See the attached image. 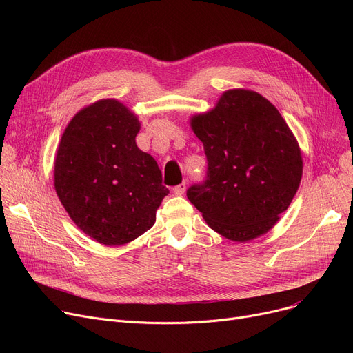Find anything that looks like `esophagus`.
I'll return each instance as SVG.
<instances>
[{"mask_svg": "<svg viewBox=\"0 0 353 353\" xmlns=\"http://www.w3.org/2000/svg\"><path fill=\"white\" fill-rule=\"evenodd\" d=\"M186 188H188L186 181H183V183H180V184H179V186H176V188L173 189V192H174V194L181 196V194H184V192H186Z\"/></svg>", "mask_w": 353, "mask_h": 353, "instance_id": "34e87169", "label": "esophagus"}]
</instances>
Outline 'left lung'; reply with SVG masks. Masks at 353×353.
I'll list each match as a JSON object with an SVG mask.
<instances>
[{
    "instance_id": "left-lung-1",
    "label": "left lung",
    "mask_w": 353,
    "mask_h": 353,
    "mask_svg": "<svg viewBox=\"0 0 353 353\" xmlns=\"http://www.w3.org/2000/svg\"><path fill=\"white\" fill-rule=\"evenodd\" d=\"M190 125L208 157L206 180L188 199L219 234L248 242L268 233L299 189L303 161L277 108L256 91H225Z\"/></svg>"
}]
</instances>
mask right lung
I'll return each mask as SVG.
<instances>
[{
  "label": "right lung",
  "mask_w": 353,
  "mask_h": 353,
  "mask_svg": "<svg viewBox=\"0 0 353 353\" xmlns=\"http://www.w3.org/2000/svg\"><path fill=\"white\" fill-rule=\"evenodd\" d=\"M140 121L107 99L80 110L61 136L54 188L71 220L105 246H121L156 221L169 189L156 160L136 144Z\"/></svg>",
  "instance_id": "obj_1"
}]
</instances>
